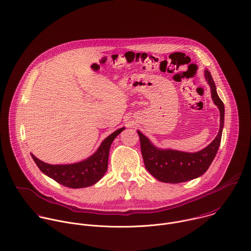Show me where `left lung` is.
<instances>
[{
	"mask_svg": "<svg viewBox=\"0 0 251 251\" xmlns=\"http://www.w3.org/2000/svg\"><path fill=\"white\" fill-rule=\"evenodd\" d=\"M204 73L206 81L211 88L213 102L220 111V129L215 139L208 146L194 153L161 149L153 145L143 133L137 130L145 168L160 181L178 183L194 179L208 170L217 154L224 127L225 107L217 94L216 85L210 72L205 70Z\"/></svg>",
	"mask_w": 251,
	"mask_h": 251,
	"instance_id": "8db88e82",
	"label": "left lung"
}]
</instances>
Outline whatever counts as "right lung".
Returning a JSON list of instances; mask_svg holds the SVG:
<instances>
[{
    "label": "right lung",
    "mask_w": 251,
    "mask_h": 251,
    "mask_svg": "<svg viewBox=\"0 0 251 251\" xmlns=\"http://www.w3.org/2000/svg\"><path fill=\"white\" fill-rule=\"evenodd\" d=\"M125 128L122 127L114 131L102 141L93 155L78 163L51 165L39 160L32 153L31 157L43 174L60 184L72 188L87 187L98 182L107 172L111 144Z\"/></svg>",
    "instance_id": "obj_1"
}]
</instances>
